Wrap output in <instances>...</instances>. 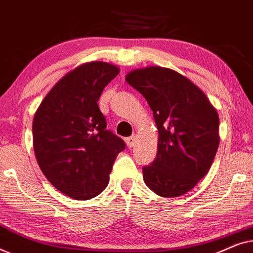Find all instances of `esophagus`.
<instances>
[{"mask_svg": "<svg viewBox=\"0 0 253 253\" xmlns=\"http://www.w3.org/2000/svg\"><path fill=\"white\" fill-rule=\"evenodd\" d=\"M126 143L127 147H129V148H132V147H134V145H136V136L127 137L126 139Z\"/></svg>", "mask_w": 253, "mask_h": 253, "instance_id": "obj_1", "label": "esophagus"}]
</instances>
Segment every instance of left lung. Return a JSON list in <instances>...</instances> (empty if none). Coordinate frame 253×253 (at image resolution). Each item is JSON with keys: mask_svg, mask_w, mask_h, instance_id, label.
I'll list each match as a JSON object with an SVG mask.
<instances>
[{"mask_svg": "<svg viewBox=\"0 0 253 253\" xmlns=\"http://www.w3.org/2000/svg\"><path fill=\"white\" fill-rule=\"evenodd\" d=\"M126 81L146 99L159 132L157 158L143 168L145 184L161 197L184 195L213 164L220 141L216 109L198 86L171 69H137Z\"/></svg>", "mask_w": 253, "mask_h": 253, "instance_id": "left-lung-1", "label": "left lung"}]
</instances>
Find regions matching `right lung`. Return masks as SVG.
Here are the masks:
<instances>
[{"label":"right lung","instance_id":"obj_1","mask_svg":"<svg viewBox=\"0 0 253 253\" xmlns=\"http://www.w3.org/2000/svg\"><path fill=\"white\" fill-rule=\"evenodd\" d=\"M116 65H79L44 96L33 119V148L46 178L64 195L91 199L109 182L114 161L126 144L107 130L98 101L119 75Z\"/></svg>","mask_w":253,"mask_h":253}]
</instances>
